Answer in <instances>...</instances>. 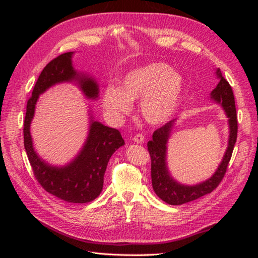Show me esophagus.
Instances as JSON below:
<instances>
[{"label":"esophagus","instance_id":"esophagus-1","mask_svg":"<svg viewBox=\"0 0 258 258\" xmlns=\"http://www.w3.org/2000/svg\"><path fill=\"white\" fill-rule=\"evenodd\" d=\"M134 141L136 143H143L144 142V136L142 134H138L134 137Z\"/></svg>","mask_w":258,"mask_h":258}]
</instances>
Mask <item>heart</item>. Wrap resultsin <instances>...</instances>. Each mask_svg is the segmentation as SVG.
I'll list each match as a JSON object with an SVG mask.
<instances>
[{
	"label": "heart",
	"mask_w": 258,
	"mask_h": 258,
	"mask_svg": "<svg viewBox=\"0 0 258 258\" xmlns=\"http://www.w3.org/2000/svg\"><path fill=\"white\" fill-rule=\"evenodd\" d=\"M185 82L182 75L163 62L138 67L124 74L119 88L104 89L102 103L105 111L120 117L131 112V101L141 99V114L152 124L168 120L179 105Z\"/></svg>",
	"instance_id": "b5f03b06"
}]
</instances>
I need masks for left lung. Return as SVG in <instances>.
<instances>
[{
	"mask_svg": "<svg viewBox=\"0 0 258 258\" xmlns=\"http://www.w3.org/2000/svg\"><path fill=\"white\" fill-rule=\"evenodd\" d=\"M216 75L220 79L216 88L211 92V98L215 102L220 103L228 117L229 122V140L227 150L225 152L221 165L216 169L215 173L208 178L207 181L197 185L187 186L177 183L170 175L167 168V143L173 128L175 119L170 120L162 127L154 131L153 139L147 143V150L151 156L152 161V185L154 191L157 196L172 206H181L192 200H196L205 195L212 192L220 185L222 179L227 171L228 163L230 161L233 146L237 141L238 134V120L235 104V97L229 83L226 81L220 69L216 70Z\"/></svg>",
	"mask_w": 258,
	"mask_h": 258,
	"instance_id": "obj_1",
	"label": "left lung"
}]
</instances>
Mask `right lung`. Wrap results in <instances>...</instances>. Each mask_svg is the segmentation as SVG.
I'll list each match as a JSON object with an SVG mask.
<instances>
[{"mask_svg":"<svg viewBox=\"0 0 258 258\" xmlns=\"http://www.w3.org/2000/svg\"><path fill=\"white\" fill-rule=\"evenodd\" d=\"M73 52L62 53L46 66L35 83L27 103L23 123V143L37 182L53 196L71 204H86L95 200L102 191L107 162L116 150L124 145L120 132L90 120L89 134L76 158L64 167H53L42 160L33 148L30 124L33 119L38 96L51 86L63 82H77L86 98L97 99V82L77 73L72 66Z\"/></svg>","mask_w":258,"mask_h":258,"instance_id":"add662e5","label":"right lung"}]
</instances>
